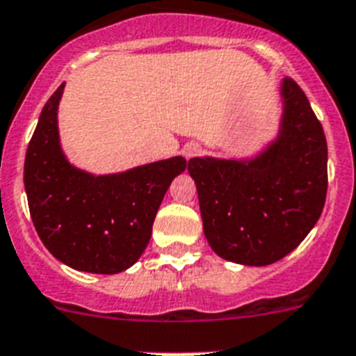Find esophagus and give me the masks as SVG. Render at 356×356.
I'll use <instances>...</instances> for the list:
<instances>
[{
    "instance_id": "1",
    "label": "esophagus",
    "mask_w": 356,
    "mask_h": 356,
    "mask_svg": "<svg viewBox=\"0 0 356 356\" xmlns=\"http://www.w3.org/2000/svg\"><path fill=\"white\" fill-rule=\"evenodd\" d=\"M199 152H201V146L197 145V143H190V145L184 146L183 154H184V157H188V159H190V157H195Z\"/></svg>"
}]
</instances>
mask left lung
Segmentation results:
<instances>
[{
    "mask_svg": "<svg viewBox=\"0 0 356 356\" xmlns=\"http://www.w3.org/2000/svg\"><path fill=\"white\" fill-rule=\"evenodd\" d=\"M279 141L255 161H188L202 228L226 261L266 266L291 253L312 232L327 193V143L302 88L282 81Z\"/></svg>",
    "mask_w": 356,
    "mask_h": 356,
    "instance_id": "left-lung-1",
    "label": "left lung"
}]
</instances>
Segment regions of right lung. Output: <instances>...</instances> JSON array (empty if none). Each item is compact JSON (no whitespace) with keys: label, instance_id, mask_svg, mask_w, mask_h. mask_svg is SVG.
<instances>
[{"label":"right lung","instance_id":"1","mask_svg":"<svg viewBox=\"0 0 356 356\" xmlns=\"http://www.w3.org/2000/svg\"><path fill=\"white\" fill-rule=\"evenodd\" d=\"M63 86L41 110L26 148L23 181L32 222L58 261L88 273H119L150 243L155 213L186 159L172 157L101 177L74 168L59 146Z\"/></svg>","mask_w":356,"mask_h":356}]
</instances>
